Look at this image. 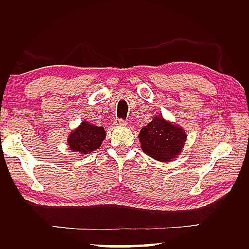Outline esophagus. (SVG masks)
<instances>
[{"label": "esophagus", "mask_w": 249, "mask_h": 249, "mask_svg": "<svg viewBox=\"0 0 249 249\" xmlns=\"http://www.w3.org/2000/svg\"><path fill=\"white\" fill-rule=\"evenodd\" d=\"M126 124H127L126 123V121L122 120V118H116V120L114 121V125H116V126H124Z\"/></svg>", "instance_id": "1"}]
</instances>
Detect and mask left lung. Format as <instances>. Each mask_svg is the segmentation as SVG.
<instances>
[{
	"instance_id": "1",
	"label": "left lung",
	"mask_w": 249,
	"mask_h": 249,
	"mask_svg": "<svg viewBox=\"0 0 249 249\" xmlns=\"http://www.w3.org/2000/svg\"><path fill=\"white\" fill-rule=\"evenodd\" d=\"M186 138V132L183 127L163 120L162 115L153 117L148 126L142 127L139 134L143 151L162 162H168L179 156Z\"/></svg>"
}]
</instances>
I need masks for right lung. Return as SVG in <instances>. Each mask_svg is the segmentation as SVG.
Returning a JSON list of instances; mask_svg holds the SVG:
<instances>
[{"instance_id": "add662e5", "label": "right lung", "mask_w": 249, "mask_h": 249, "mask_svg": "<svg viewBox=\"0 0 249 249\" xmlns=\"http://www.w3.org/2000/svg\"><path fill=\"white\" fill-rule=\"evenodd\" d=\"M106 138V131L103 126H96L88 122H82L79 127L70 133L68 144L73 152L88 155L99 149Z\"/></svg>"}]
</instances>
